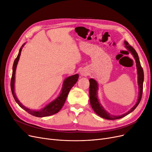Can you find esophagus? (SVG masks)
<instances>
[{
  "label": "esophagus",
  "instance_id": "obj_1",
  "mask_svg": "<svg viewBox=\"0 0 152 152\" xmlns=\"http://www.w3.org/2000/svg\"><path fill=\"white\" fill-rule=\"evenodd\" d=\"M80 73H81V75H83V76H86V75H87V73L86 72H84V71H82L80 72Z\"/></svg>",
  "mask_w": 152,
  "mask_h": 152
}]
</instances>
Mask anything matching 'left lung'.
<instances>
[{"label": "left lung", "mask_w": 152, "mask_h": 152, "mask_svg": "<svg viewBox=\"0 0 152 152\" xmlns=\"http://www.w3.org/2000/svg\"><path fill=\"white\" fill-rule=\"evenodd\" d=\"M125 47L129 50V51L132 53L133 56L135 58L136 63V66L137 70V75H138V85H139V97L137 102L136 103V104L129 111H128L127 113H124L121 115L118 116H115L109 114L108 112H107L104 110V108L102 107V106L99 103V101L98 99L97 96V90L98 89L97 82L93 79H89L90 86H89V98H90V103L91 105L92 108L93 109L94 111L96 114H98L99 116L102 117L105 119H108V120H116V119L121 118L124 117H125L129 113H131L132 111H134L135 108L137 107V105L139 104L140 101L141 99L142 94V87H143V80H144V73L142 68L141 66V63L139 59L138 55L135 50V49L133 48L131 45L129 44V43L127 41H125Z\"/></svg>", "instance_id": "left-lung-1"}]
</instances>
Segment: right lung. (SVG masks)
<instances>
[{
  "label": "right lung",
  "mask_w": 152,
  "mask_h": 152,
  "mask_svg": "<svg viewBox=\"0 0 152 152\" xmlns=\"http://www.w3.org/2000/svg\"><path fill=\"white\" fill-rule=\"evenodd\" d=\"M23 45L24 44H23L22 46L21 47L19 53H18L17 56V58L15 59V61H14L13 66H12V77L11 80V92H12L14 99H15L16 102L19 104V106L21 108L25 110V111L28 112V113L32 115L37 117H43L52 115L58 113L63 107V106L64 105V104H65L69 91H70L72 87L74 86V84L77 82L78 79H79V75L75 74L74 75L67 77L65 80V81H64L63 88H62L60 95H59L56 99L54 100L53 102L50 103L49 104L46 106V107H45L43 109L39 110V111H36V110H30L28 108L24 107V106L19 102V100L18 99V98L16 96V94L15 93V79L16 68L17 66L18 62L19 61L22 47L23 46Z\"/></svg>",
  "instance_id": "1"
}]
</instances>
